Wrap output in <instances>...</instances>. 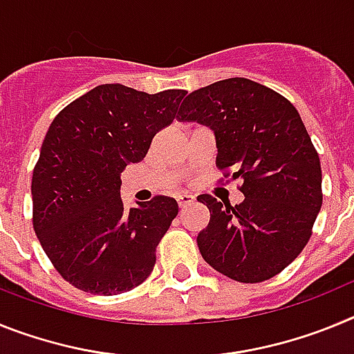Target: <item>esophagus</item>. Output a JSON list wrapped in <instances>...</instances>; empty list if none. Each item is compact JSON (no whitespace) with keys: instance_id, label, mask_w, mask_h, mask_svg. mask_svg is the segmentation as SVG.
I'll return each mask as SVG.
<instances>
[{"instance_id":"esophagus-1","label":"esophagus","mask_w":354,"mask_h":354,"mask_svg":"<svg viewBox=\"0 0 354 354\" xmlns=\"http://www.w3.org/2000/svg\"><path fill=\"white\" fill-rule=\"evenodd\" d=\"M177 202H179L180 207H187V205H192L193 202H195V196H193V195H187V193H184V195L177 196Z\"/></svg>"}]
</instances>
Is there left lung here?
<instances>
[{"mask_svg": "<svg viewBox=\"0 0 354 354\" xmlns=\"http://www.w3.org/2000/svg\"><path fill=\"white\" fill-rule=\"evenodd\" d=\"M177 118L214 131L216 167L245 195L237 205L196 198L211 212L196 237L202 257L236 282L270 280L305 248L323 205L321 161L298 109L264 84L230 77L189 93Z\"/></svg>", "mask_w": 354, "mask_h": 354, "instance_id": "left-lung-1", "label": "left lung"}]
</instances>
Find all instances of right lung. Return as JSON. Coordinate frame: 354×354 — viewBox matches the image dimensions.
<instances>
[{
    "label": "right lung",
    "instance_id": "add662e5",
    "mask_svg": "<svg viewBox=\"0 0 354 354\" xmlns=\"http://www.w3.org/2000/svg\"><path fill=\"white\" fill-rule=\"evenodd\" d=\"M186 93L99 84L51 122L31 179L33 228L55 270L76 289L120 294L154 270L156 248L179 205L158 195L126 209L120 174L145 158Z\"/></svg>",
    "mask_w": 354,
    "mask_h": 354
}]
</instances>
